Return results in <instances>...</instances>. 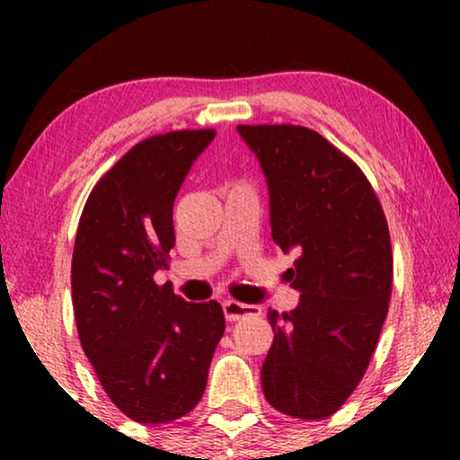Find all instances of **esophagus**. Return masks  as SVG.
I'll return each instance as SVG.
<instances>
[{
  "label": "esophagus",
  "mask_w": 460,
  "mask_h": 460,
  "mask_svg": "<svg viewBox=\"0 0 460 460\" xmlns=\"http://www.w3.org/2000/svg\"><path fill=\"white\" fill-rule=\"evenodd\" d=\"M222 307H224L226 320H230V323H234V320H241L244 316H260V314H261V307L241 304V301H234V299H226Z\"/></svg>",
  "instance_id": "1"
}]
</instances>
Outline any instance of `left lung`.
<instances>
[{"label":"left lung","mask_w":460,"mask_h":460,"mask_svg":"<svg viewBox=\"0 0 460 460\" xmlns=\"http://www.w3.org/2000/svg\"><path fill=\"white\" fill-rule=\"evenodd\" d=\"M236 131L266 175L274 243L297 255L285 274L301 293L297 307L268 312L263 395L288 417L326 419L367 373L385 323L394 280L385 216L360 167L316 131Z\"/></svg>","instance_id":"obj_1"}]
</instances>
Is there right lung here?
Listing matches in <instances>:
<instances>
[{"instance_id":"obj_1","label":"right lung","mask_w":460,"mask_h":460,"mask_svg":"<svg viewBox=\"0 0 460 460\" xmlns=\"http://www.w3.org/2000/svg\"><path fill=\"white\" fill-rule=\"evenodd\" d=\"M213 137L184 129L136 144L79 219L71 287L81 348L136 423H169L199 404L226 329L217 301L192 304L153 280L175 244L173 200Z\"/></svg>"}]
</instances>
